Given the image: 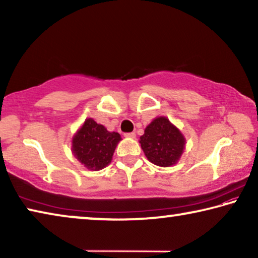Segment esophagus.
Listing matches in <instances>:
<instances>
[{
	"label": "esophagus",
	"instance_id": "esophagus-1",
	"mask_svg": "<svg viewBox=\"0 0 258 258\" xmlns=\"http://www.w3.org/2000/svg\"><path fill=\"white\" fill-rule=\"evenodd\" d=\"M124 137L126 138H131V139H134L135 138V133L134 132H130V133H125Z\"/></svg>",
	"mask_w": 258,
	"mask_h": 258
}]
</instances>
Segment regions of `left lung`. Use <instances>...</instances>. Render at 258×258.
<instances>
[{
  "mask_svg": "<svg viewBox=\"0 0 258 258\" xmlns=\"http://www.w3.org/2000/svg\"><path fill=\"white\" fill-rule=\"evenodd\" d=\"M140 143L151 163L167 167L175 164L181 157L185 140L166 117H158L147 126Z\"/></svg>",
  "mask_w": 258,
  "mask_h": 258,
  "instance_id": "obj_1",
  "label": "left lung"
}]
</instances>
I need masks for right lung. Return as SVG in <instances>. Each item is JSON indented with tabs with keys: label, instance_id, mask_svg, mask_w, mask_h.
<instances>
[{
	"label": "right lung",
	"instance_id": "obj_1",
	"mask_svg": "<svg viewBox=\"0 0 258 258\" xmlns=\"http://www.w3.org/2000/svg\"><path fill=\"white\" fill-rule=\"evenodd\" d=\"M120 135L109 132L92 118L84 121L73 139V151L76 158L89 169L99 171L110 163Z\"/></svg>",
	"mask_w": 258,
	"mask_h": 258
}]
</instances>
